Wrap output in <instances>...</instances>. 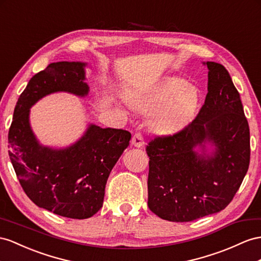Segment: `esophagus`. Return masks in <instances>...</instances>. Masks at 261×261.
<instances>
[{
	"label": "esophagus",
	"instance_id": "obj_1",
	"mask_svg": "<svg viewBox=\"0 0 261 261\" xmlns=\"http://www.w3.org/2000/svg\"><path fill=\"white\" fill-rule=\"evenodd\" d=\"M144 140L140 133H136L135 136L132 137V145L136 146V148H143L144 146Z\"/></svg>",
	"mask_w": 261,
	"mask_h": 261
}]
</instances>
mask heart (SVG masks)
Wrapping results in <instances>:
<instances>
[{
  "instance_id": "heart-1",
  "label": "heart",
  "mask_w": 261,
  "mask_h": 261,
  "mask_svg": "<svg viewBox=\"0 0 261 261\" xmlns=\"http://www.w3.org/2000/svg\"><path fill=\"white\" fill-rule=\"evenodd\" d=\"M200 97L199 89L189 86L188 80L166 76L151 88L133 95L130 101L138 110L155 111L152 117L155 131L173 133L183 129L194 118Z\"/></svg>"
}]
</instances>
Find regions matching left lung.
Listing matches in <instances>:
<instances>
[{
  "label": "left lung",
  "instance_id": "obj_1",
  "mask_svg": "<svg viewBox=\"0 0 261 261\" xmlns=\"http://www.w3.org/2000/svg\"><path fill=\"white\" fill-rule=\"evenodd\" d=\"M203 64L208 68V92L195 120L146 146L148 206L170 222H191L223 211L249 166V125L239 92L223 65Z\"/></svg>",
  "mask_w": 261,
  "mask_h": 261
}]
</instances>
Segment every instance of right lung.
Instances as JSON below:
<instances>
[{
	"label": "right lung",
	"instance_id": "1",
	"mask_svg": "<svg viewBox=\"0 0 261 261\" xmlns=\"http://www.w3.org/2000/svg\"><path fill=\"white\" fill-rule=\"evenodd\" d=\"M86 66L51 63L33 76L17 100L9 131V155L26 195L38 207L75 219L89 218L102 207L107 179L129 146L131 133L90 123L75 143L51 148L37 140L30 112L50 93L88 96Z\"/></svg>",
	"mask_w": 261,
	"mask_h": 261
}]
</instances>
